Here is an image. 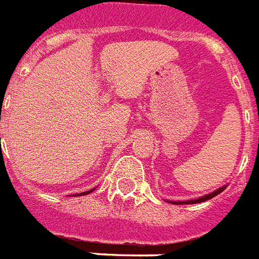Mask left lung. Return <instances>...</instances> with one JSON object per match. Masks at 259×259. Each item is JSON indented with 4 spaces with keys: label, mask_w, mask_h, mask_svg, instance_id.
Returning <instances> with one entry per match:
<instances>
[{
    "label": "left lung",
    "mask_w": 259,
    "mask_h": 259,
    "mask_svg": "<svg viewBox=\"0 0 259 259\" xmlns=\"http://www.w3.org/2000/svg\"><path fill=\"white\" fill-rule=\"evenodd\" d=\"M227 185L222 186V187H219L218 190H215V191L210 192V194H207V195H203V196H199V198H196V199H190V200H165V202H168V203H172V204H194V203H200V202H206V200L211 199V198H214V196H217L218 194H221V192L226 188Z\"/></svg>",
    "instance_id": "left-lung-1"
}]
</instances>
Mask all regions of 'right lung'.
Here are the masks:
<instances>
[{"label":"right lung","instance_id":"right-lung-1","mask_svg":"<svg viewBox=\"0 0 259 259\" xmlns=\"http://www.w3.org/2000/svg\"><path fill=\"white\" fill-rule=\"evenodd\" d=\"M1 140V139H0ZM95 188H92V190H88V191H84V192H80V194H74V195L72 196H82V195H88V194H91V192L94 191Z\"/></svg>","mask_w":259,"mask_h":259}]
</instances>
